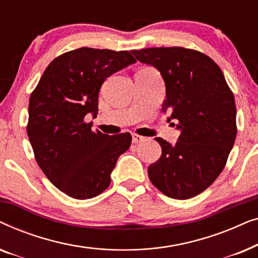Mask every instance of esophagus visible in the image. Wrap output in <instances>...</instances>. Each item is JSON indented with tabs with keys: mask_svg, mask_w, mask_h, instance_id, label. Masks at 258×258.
Returning <instances> with one entry per match:
<instances>
[{
	"mask_svg": "<svg viewBox=\"0 0 258 258\" xmlns=\"http://www.w3.org/2000/svg\"><path fill=\"white\" fill-rule=\"evenodd\" d=\"M143 140H144V137L140 136V135H136V134H133V143H139Z\"/></svg>",
	"mask_w": 258,
	"mask_h": 258,
	"instance_id": "obj_1",
	"label": "esophagus"
}]
</instances>
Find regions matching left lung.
<instances>
[{"mask_svg":"<svg viewBox=\"0 0 258 258\" xmlns=\"http://www.w3.org/2000/svg\"><path fill=\"white\" fill-rule=\"evenodd\" d=\"M140 62L153 66L165 84L162 111L179 130L176 144L161 137L157 162L148 175L171 199L188 200L204 191L218 177L235 143L234 94L216 63L202 52L181 47L132 50Z\"/></svg>","mask_w":258,"mask_h":258,"instance_id":"8db88e82","label":"left lung"}]
</instances>
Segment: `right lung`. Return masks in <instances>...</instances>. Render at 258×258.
Returning a JSON list of instances; mask_svg holds the SVG:
<instances>
[{
  "instance_id": "1",
  "label": "right lung",
  "mask_w": 258,
  "mask_h": 258,
  "mask_svg": "<svg viewBox=\"0 0 258 258\" xmlns=\"http://www.w3.org/2000/svg\"><path fill=\"white\" fill-rule=\"evenodd\" d=\"M136 59L129 51L79 48L56 57L30 95L27 133L49 181L77 200L100 195L110 184L116 162L132 135L93 132L84 117L98 111L105 79Z\"/></svg>"
}]
</instances>
